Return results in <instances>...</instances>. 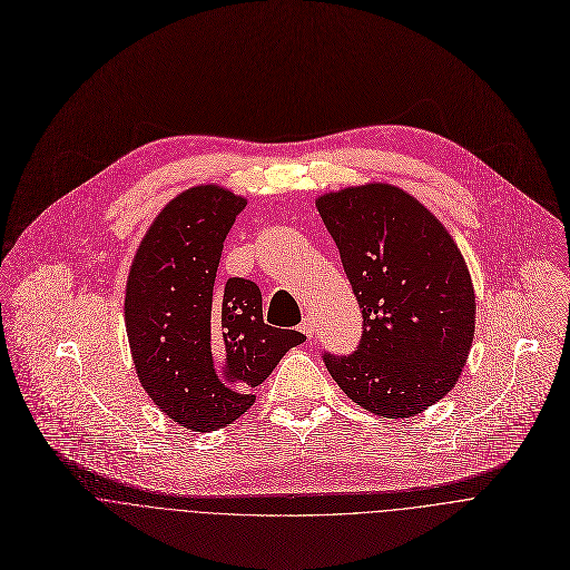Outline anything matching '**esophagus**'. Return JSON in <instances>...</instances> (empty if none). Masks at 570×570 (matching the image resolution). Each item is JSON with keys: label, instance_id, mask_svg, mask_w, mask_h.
Returning a JSON list of instances; mask_svg holds the SVG:
<instances>
[{"label": "esophagus", "instance_id": "1", "mask_svg": "<svg viewBox=\"0 0 570 570\" xmlns=\"http://www.w3.org/2000/svg\"><path fill=\"white\" fill-rule=\"evenodd\" d=\"M299 331H302L306 337H313V333H315V322H313L311 317H304L302 324H299Z\"/></svg>", "mask_w": 570, "mask_h": 570}]
</instances>
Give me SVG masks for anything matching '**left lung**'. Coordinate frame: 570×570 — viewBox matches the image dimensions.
<instances>
[{"label":"left lung","mask_w":570,"mask_h":570,"mask_svg":"<svg viewBox=\"0 0 570 570\" xmlns=\"http://www.w3.org/2000/svg\"><path fill=\"white\" fill-rule=\"evenodd\" d=\"M364 331L351 355L324 353L337 387L385 419L425 412L456 385L474 340V286L448 228L392 183L317 197Z\"/></svg>","instance_id":"obj_1"}]
</instances>
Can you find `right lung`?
Instances as JSON below:
<instances>
[{
    "label": "right lung",
    "mask_w": 570,
    "mask_h": 570,
    "mask_svg": "<svg viewBox=\"0 0 570 570\" xmlns=\"http://www.w3.org/2000/svg\"><path fill=\"white\" fill-rule=\"evenodd\" d=\"M246 199L222 185L176 195L147 228L125 288L140 387L176 425L215 432L253 403L284 353L306 340L264 322L255 282L217 284L226 235Z\"/></svg>",
    "instance_id": "1"
}]
</instances>
